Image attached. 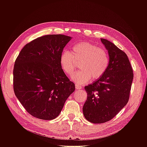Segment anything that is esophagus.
<instances>
[{"label":"esophagus","mask_w":147,"mask_h":147,"mask_svg":"<svg viewBox=\"0 0 147 147\" xmlns=\"http://www.w3.org/2000/svg\"><path fill=\"white\" fill-rule=\"evenodd\" d=\"M75 88H76L77 90H81V89H82V86L80 85V84H78L76 83V84H75Z\"/></svg>","instance_id":"1"}]
</instances>
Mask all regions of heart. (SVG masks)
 I'll list each match as a JSON object with an SVG mask.
<instances>
[{
	"instance_id": "1",
	"label": "heart",
	"mask_w": 147,
	"mask_h": 147,
	"mask_svg": "<svg viewBox=\"0 0 147 147\" xmlns=\"http://www.w3.org/2000/svg\"><path fill=\"white\" fill-rule=\"evenodd\" d=\"M80 63L81 70L75 73L72 79L77 83L84 84L102 77L107 70L109 57L104 49L90 42H82L74 45L72 52L63 51L59 57L60 66L63 72L71 76Z\"/></svg>"
}]
</instances>
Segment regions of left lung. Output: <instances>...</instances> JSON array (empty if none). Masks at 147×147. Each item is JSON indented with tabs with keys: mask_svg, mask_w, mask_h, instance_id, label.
<instances>
[{
	"mask_svg": "<svg viewBox=\"0 0 147 147\" xmlns=\"http://www.w3.org/2000/svg\"><path fill=\"white\" fill-rule=\"evenodd\" d=\"M100 40L109 53L108 69L102 77L84 87L88 96L83 112L92 123L110 121L127 104L134 78L126 53L107 40Z\"/></svg>",
	"mask_w": 147,
	"mask_h": 147,
	"instance_id": "obj_1",
	"label": "left lung"
}]
</instances>
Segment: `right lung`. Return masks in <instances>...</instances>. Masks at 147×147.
Wrapping results in <instances>:
<instances>
[{
  "instance_id": "right-lung-1",
  "label": "right lung",
  "mask_w": 147,
  "mask_h": 147,
  "mask_svg": "<svg viewBox=\"0 0 147 147\" xmlns=\"http://www.w3.org/2000/svg\"><path fill=\"white\" fill-rule=\"evenodd\" d=\"M72 37L47 35L24 47L13 69V90L21 104L32 116L56 118L75 91V84L62 70L59 57Z\"/></svg>"
}]
</instances>
